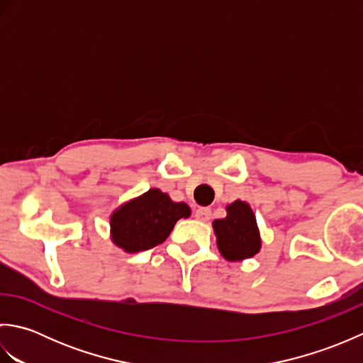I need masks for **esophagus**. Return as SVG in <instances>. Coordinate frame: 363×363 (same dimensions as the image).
Here are the masks:
<instances>
[{
    "label": "esophagus",
    "instance_id": "esophagus-1",
    "mask_svg": "<svg viewBox=\"0 0 363 363\" xmlns=\"http://www.w3.org/2000/svg\"><path fill=\"white\" fill-rule=\"evenodd\" d=\"M194 215H195L196 220L206 223V221L211 220L212 212H211V209H207V207H198V209H195Z\"/></svg>",
    "mask_w": 363,
    "mask_h": 363
}]
</instances>
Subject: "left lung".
I'll list each match as a JSON object with an SVG mask.
<instances>
[{"label": "left lung", "mask_w": 363, "mask_h": 363, "mask_svg": "<svg viewBox=\"0 0 363 363\" xmlns=\"http://www.w3.org/2000/svg\"><path fill=\"white\" fill-rule=\"evenodd\" d=\"M225 218L212 223L221 256L229 262L250 259L260 251V234L256 215L248 203L237 199L226 207Z\"/></svg>", "instance_id": "left-lung-1"}]
</instances>
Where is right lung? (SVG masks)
<instances>
[{
	"label": "right lung",
	"instance_id": "1",
	"mask_svg": "<svg viewBox=\"0 0 363 363\" xmlns=\"http://www.w3.org/2000/svg\"><path fill=\"white\" fill-rule=\"evenodd\" d=\"M190 217L186 203L172 201L164 191L150 189L111 215V238L125 252H140L167 240L176 221Z\"/></svg>",
	"mask_w": 363,
	"mask_h": 363
}]
</instances>
